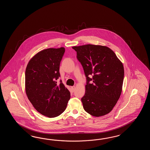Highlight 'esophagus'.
<instances>
[{
    "mask_svg": "<svg viewBox=\"0 0 150 150\" xmlns=\"http://www.w3.org/2000/svg\"><path fill=\"white\" fill-rule=\"evenodd\" d=\"M75 88H76V87H75V86H72V87H71V89H72V92H74V91Z\"/></svg>",
    "mask_w": 150,
    "mask_h": 150,
    "instance_id": "1",
    "label": "esophagus"
}]
</instances>
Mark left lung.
<instances>
[{
	"mask_svg": "<svg viewBox=\"0 0 150 150\" xmlns=\"http://www.w3.org/2000/svg\"><path fill=\"white\" fill-rule=\"evenodd\" d=\"M86 77L84 110L96 117L108 114L120 97L123 65L114 52L105 46L87 45L72 47Z\"/></svg>",
	"mask_w": 150,
	"mask_h": 150,
	"instance_id": "left-lung-1",
	"label": "left lung"
}]
</instances>
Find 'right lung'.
Segmentation results:
<instances>
[{
  "label": "right lung",
  "mask_w": 150,
  "mask_h": 150,
  "mask_svg": "<svg viewBox=\"0 0 150 150\" xmlns=\"http://www.w3.org/2000/svg\"><path fill=\"white\" fill-rule=\"evenodd\" d=\"M65 48L40 51L29 62L25 72V93L35 109L50 118L62 114L70 99V92L60 80L59 65Z\"/></svg>",
  "instance_id": "right-lung-1"
}]
</instances>
